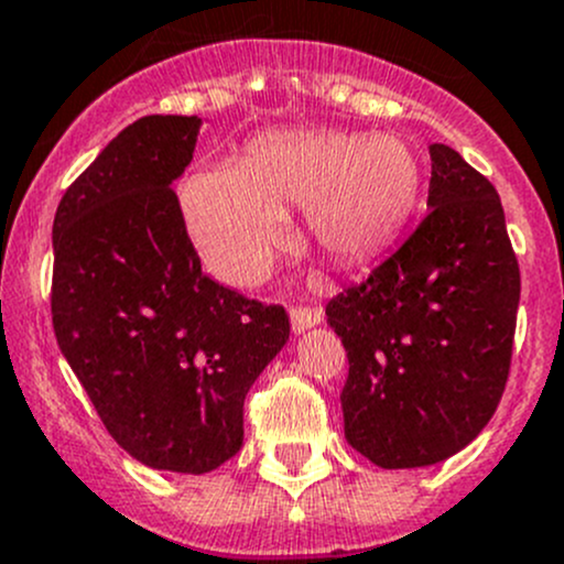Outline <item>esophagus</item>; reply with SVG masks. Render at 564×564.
<instances>
[{"label": "esophagus", "mask_w": 564, "mask_h": 564, "mask_svg": "<svg viewBox=\"0 0 564 564\" xmlns=\"http://www.w3.org/2000/svg\"><path fill=\"white\" fill-rule=\"evenodd\" d=\"M324 322V311L322 307H292V329L294 332H305L316 324Z\"/></svg>", "instance_id": "1"}]
</instances>
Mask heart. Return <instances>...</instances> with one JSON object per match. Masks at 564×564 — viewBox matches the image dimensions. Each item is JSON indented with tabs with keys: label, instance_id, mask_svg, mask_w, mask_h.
Returning <instances> with one entry per match:
<instances>
[{
	"label": "heart",
	"instance_id": "1",
	"mask_svg": "<svg viewBox=\"0 0 564 564\" xmlns=\"http://www.w3.org/2000/svg\"><path fill=\"white\" fill-rule=\"evenodd\" d=\"M419 186L416 153L394 132H283L253 142L237 170L188 177L183 210L213 275L253 286L286 240L283 218L294 207H305L324 253L359 262L400 235Z\"/></svg>",
	"mask_w": 564,
	"mask_h": 564
}]
</instances>
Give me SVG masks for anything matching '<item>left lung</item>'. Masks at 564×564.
<instances>
[{"instance_id":"1","label":"left lung","mask_w":564,"mask_h":564,"mask_svg":"<svg viewBox=\"0 0 564 564\" xmlns=\"http://www.w3.org/2000/svg\"><path fill=\"white\" fill-rule=\"evenodd\" d=\"M430 213L327 305L348 354L346 441L387 470L476 441L497 411L519 311V262L500 197L454 148L430 145Z\"/></svg>"}]
</instances>
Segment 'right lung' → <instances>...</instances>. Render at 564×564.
Here are the masks:
<instances>
[{
	"label": "right lung",
	"mask_w": 564,
	"mask_h": 564,
	"mask_svg": "<svg viewBox=\"0 0 564 564\" xmlns=\"http://www.w3.org/2000/svg\"><path fill=\"white\" fill-rule=\"evenodd\" d=\"M203 118L129 123L53 218L58 348L112 441L153 470H216L242 446V402L286 346L289 316L203 272L173 181Z\"/></svg>",
	"instance_id": "obj_1"
}]
</instances>
